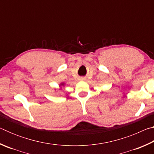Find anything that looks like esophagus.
<instances>
[{
	"label": "esophagus",
	"instance_id": "esophagus-1",
	"mask_svg": "<svg viewBox=\"0 0 154 154\" xmlns=\"http://www.w3.org/2000/svg\"><path fill=\"white\" fill-rule=\"evenodd\" d=\"M81 79H82V80H83V79H84V78H83V77H82V78H81Z\"/></svg>",
	"mask_w": 154,
	"mask_h": 154
}]
</instances>
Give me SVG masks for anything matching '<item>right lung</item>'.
Instances as JSON below:
<instances>
[{"instance_id":"obj_1","label":"right lung","mask_w":154,"mask_h":154,"mask_svg":"<svg viewBox=\"0 0 154 154\" xmlns=\"http://www.w3.org/2000/svg\"><path fill=\"white\" fill-rule=\"evenodd\" d=\"M65 83H60V90H62V86H64Z\"/></svg>"}]
</instances>
